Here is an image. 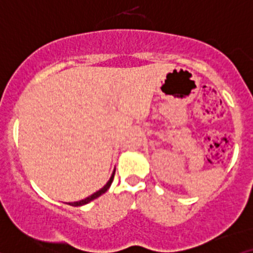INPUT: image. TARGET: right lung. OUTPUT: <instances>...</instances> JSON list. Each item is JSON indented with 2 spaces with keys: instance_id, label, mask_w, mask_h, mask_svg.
Wrapping results in <instances>:
<instances>
[{
  "instance_id": "add662e5",
  "label": "right lung",
  "mask_w": 253,
  "mask_h": 253,
  "mask_svg": "<svg viewBox=\"0 0 253 253\" xmlns=\"http://www.w3.org/2000/svg\"><path fill=\"white\" fill-rule=\"evenodd\" d=\"M114 175H115V171H114V173H113V176H111V177H110V180L107 181V184L105 185V186L102 187L101 190H99V191H97V193L92 194V195H91V196H88V198L84 199V200H80V202H76V203H69V205H72V207H81V205H84V204H87V203H90V202H92V200H95L96 198H99V196H101L102 194H105V193H106V191H107V189H109V187H110L111 182H113V180H114Z\"/></svg>"
}]
</instances>
